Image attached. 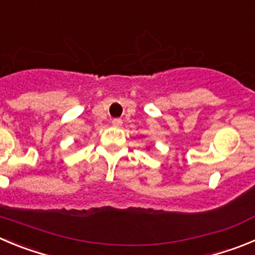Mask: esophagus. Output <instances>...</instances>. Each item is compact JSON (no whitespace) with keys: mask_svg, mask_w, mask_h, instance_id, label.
<instances>
[{"mask_svg":"<svg viewBox=\"0 0 255 255\" xmlns=\"http://www.w3.org/2000/svg\"><path fill=\"white\" fill-rule=\"evenodd\" d=\"M122 120L121 118H114L113 121H112V125L114 126V127H121L122 126Z\"/></svg>","mask_w":255,"mask_h":255,"instance_id":"34e87169","label":"esophagus"}]
</instances>
